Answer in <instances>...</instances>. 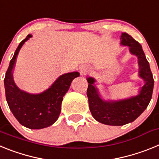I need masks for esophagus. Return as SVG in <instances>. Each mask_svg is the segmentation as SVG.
<instances>
[{
	"instance_id": "esophagus-1",
	"label": "esophagus",
	"mask_w": 159,
	"mask_h": 159,
	"mask_svg": "<svg viewBox=\"0 0 159 159\" xmlns=\"http://www.w3.org/2000/svg\"><path fill=\"white\" fill-rule=\"evenodd\" d=\"M88 71H89V70H88V67H81L80 72H81V74H82V75H86Z\"/></svg>"
}]
</instances>
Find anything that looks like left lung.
Returning a JSON list of instances; mask_svg holds the SVG:
<instances>
[{"mask_svg":"<svg viewBox=\"0 0 159 159\" xmlns=\"http://www.w3.org/2000/svg\"><path fill=\"white\" fill-rule=\"evenodd\" d=\"M120 40L122 45L128 46L130 52L138 57L139 75L144 80L145 84L135 96L117 101H105L101 99L98 89L94 85L95 79L87 78L89 84L87 95L91 113L95 120L111 126H123L134 121L148 106L154 88L152 72L141 44L126 32L122 33Z\"/></svg>","mask_w":159,"mask_h":159,"instance_id":"left-lung-1","label":"left lung"}]
</instances>
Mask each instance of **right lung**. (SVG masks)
<instances>
[{
    "instance_id": "obj_1",
    "label": "right lung",
    "mask_w": 159,
    "mask_h": 159,
    "mask_svg": "<svg viewBox=\"0 0 159 159\" xmlns=\"http://www.w3.org/2000/svg\"><path fill=\"white\" fill-rule=\"evenodd\" d=\"M32 36L28 35L18 45L9 63L4 84L7 102L18 122L29 129H42L57 121L61 111L63 97L69 89L71 81L78 77L80 73L74 71L60 75L48 89L40 94L21 91L14 83L12 70L20 50Z\"/></svg>"
}]
</instances>
